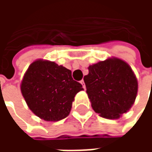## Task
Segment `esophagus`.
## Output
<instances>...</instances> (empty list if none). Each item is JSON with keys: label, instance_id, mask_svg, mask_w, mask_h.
Listing matches in <instances>:
<instances>
[{"label": "esophagus", "instance_id": "1", "mask_svg": "<svg viewBox=\"0 0 152 152\" xmlns=\"http://www.w3.org/2000/svg\"><path fill=\"white\" fill-rule=\"evenodd\" d=\"M80 84L82 85L83 88H84V89H86V85H85V82H84V80H80Z\"/></svg>", "mask_w": 152, "mask_h": 152}]
</instances>
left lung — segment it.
Wrapping results in <instances>:
<instances>
[{"instance_id": "obj_1", "label": "left lung", "mask_w": 152, "mask_h": 152, "mask_svg": "<svg viewBox=\"0 0 152 152\" xmlns=\"http://www.w3.org/2000/svg\"><path fill=\"white\" fill-rule=\"evenodd\" d=\"M84 76L94 111L107 119H118L134 104L137 80L131 67L119 58H108L88 67Z\"/></svg>"}]
</instances>
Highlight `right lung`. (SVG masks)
I'll list each match as a JSON object with an SVG mask.
<instances>
[{
	"instance_id": "right-lung-1",
	"label": "right lung",
	"mask_w": 152,
	"mask_h": 152,
	"mask_svg": "<svg viewBox=\"0 0 152 152\" xmlns=\"http://www.w3.org/2000/svg\"><path fill=\"white\" fill-rule=\"evenodd\" d=\"M80 90L81 84L72 79L69 69L46 60L31 63L21 83L22 94L28 107L46 121L66 118Z\"/></svg>"
}]
</instances>
